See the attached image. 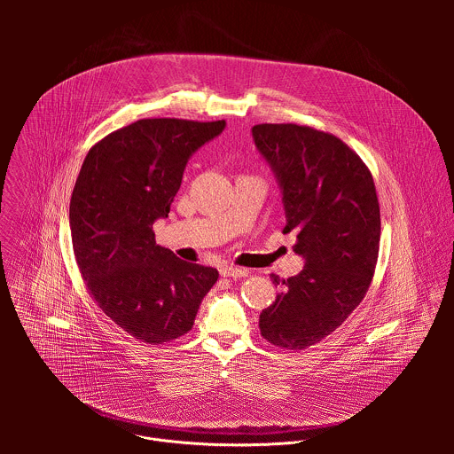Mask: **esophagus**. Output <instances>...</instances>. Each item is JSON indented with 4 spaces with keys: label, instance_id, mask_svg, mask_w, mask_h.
<instances>
[{
    "label": "esophagus",
    "instance_id": "esophagus-1",
    "mask_svg": "<svg viewBox=\"0 0 454 454\" xmlns=\"http://www.w3.org/2000/svg\"><path fill=\"white\" fill-rule=\"evenodd\" d=\"M220 274L223 278H245V276H248V270L239 269V267H222Z\"/></svg>",
    "mask_w": 454,
    "mask_h": 454
}]
</instances>
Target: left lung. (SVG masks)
<instances>
[{
	"mask_svg": "<svg viewBox=\"0 0 454 454\" xmlns=\"http://www.w3.org/2000/svg\"><path fill=\"white\" fill-rule=\"evenodd\" d=\"M254 137L274 169L294 252L304 269L260 313V333L276 348L315 346L364 301L380 255L381 215L371 169L337 136L297 124H259Z\"/></svg>",
	"mask_w": 454,
	"mask_h": 454,
	"instance_id": "1",
	"label": "left lung"
}]
</instances>
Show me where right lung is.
<instances>
[{
    "instance_id": "obj_1",
    "label": "right lung",
    "mask_w": 454,
    "mask_h": 454,
    "mask_svg": "<svg viewBox=\"0 0 454 454\" xmlns=\"http://www.w3.org/2000/svg\"><path fill=\"white\" fill-rule=\"evenodd\" d=\"M225 121L141 119L89 150L78 173L69 227L85 288L103 313L146 344L185 335L218 270L155 245L189 157Z\"/></svg>"
}]
</instances>
